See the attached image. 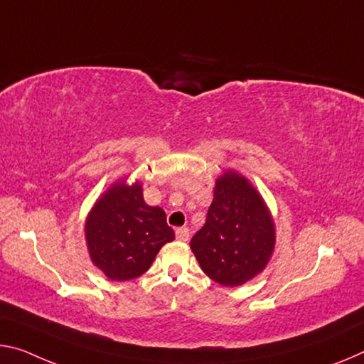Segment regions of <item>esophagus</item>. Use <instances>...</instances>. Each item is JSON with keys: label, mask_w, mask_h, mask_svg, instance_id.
I'll return each mask as SVG.
<instances>
[{"label": "esophagus", "mask_w": 364, "mask_h": 364, "mask_svg": "<svg viewBox=\"0 0 364 364\" xmlns=\"http://www.w3.org/2000/svg\"><path fill=\"white\" fill-rule=\"evenodd\" d=\"M176 238L180 241H188L189 240V230L186 227L176 228Z\"/></svg>", "instance_id": "obj_1"}]
</instances>
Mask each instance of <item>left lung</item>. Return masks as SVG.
<instances>
[{"label":"left lung","mask_w":364,"mask_h":364,"mask_svg":"<svg viewBox=\"0 0 364 364\" xmlns=\"http://www.w3.org/2000/svg\"><path fill=\"white\" fill-rule=\"evenodd\" d=\"M274 246L275 225L262 196L240 173L225 171L204 227L191 240L200 269L220 285H243L265 269Z\"/></svg>","instance_id":"1"}]
</instances>
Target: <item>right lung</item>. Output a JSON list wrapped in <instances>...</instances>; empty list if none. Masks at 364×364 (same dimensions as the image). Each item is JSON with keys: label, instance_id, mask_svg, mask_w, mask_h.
I'll return each mask as SVG.
<instances>
[{"label": "right lung", "instance_id": "1", "mask_svg": "<svg viewBox=\"0 0 364 364\" xmlns=\"http://www.w3.org/2000/svg\"><path fill=\"white\" fill-rule=\"evenodd\" d=\"M173 240L164 209L146 204L139 181L112 184L85 220L92 262L109 280L124 282L147 272L160 247Z\"/></svg>", "mask_w": 364, "mask_h": 364}]
</instances>
